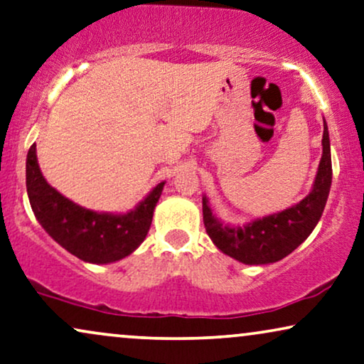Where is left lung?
<instances>
[{
	"mask_svg": "<svg viewBox=\"0 0 364 364\" xmlns=\"http://www.w3.org/2000/svg\"><path fill=\"white\" fill-rule=\"evenodd\" d=\"M323 154L309 195L288 210L256 218L246 225H228L213 215L203 196V221L208 236L223 253L245 264H269L293 253L311 235L326 206L331 188V148L326 121L323 123Z\"/></svg>",
	"mask_w": 364,
	"mask_h": 364,
	"instance_id": "obj_1",
	"label": "left lung"
}]
</instances>
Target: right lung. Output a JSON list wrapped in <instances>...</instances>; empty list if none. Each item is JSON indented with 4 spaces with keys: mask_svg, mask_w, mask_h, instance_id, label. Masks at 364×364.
I'll return each mask as SVG.
<instances>
[{
    "mask_svg": "<svg viewBox=\"0 0 364 364\" xmlns=\"http://www.w3.org/2000/svg\"><path fill=\"white\" fill-rule=\"evenodd\" d=\"M163 186L164 181L128 213L91 211L48 185L38 164L36 144L26 156V190L36 220L58 245L86 263H114L132 255L146 238Z\"/></svg>",
    "mask_w": 364,
    "mask_h": 364,
    "instance_id": "right-lung-1",
    "label": "right lung"
}]
</instances>
